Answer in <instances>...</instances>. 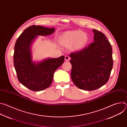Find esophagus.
Listing matches in <instances>:
<instances>
[{
	"mask_svg": "<svg viewBox=\"0 0 127 127\" xmlns=\"http://www.w3.org/2000/svg\"><path fill=\"white\" fill-rule=\"evenodd\" d=\"M70 59V58L69 56H67V55H66V56H65V61H69Z\"/></svg>",
	"mask_w": 127,
	"mask_h": 127,
	"instance_id": "34e87169",
	"label": "esophagus"
}]
</instances>
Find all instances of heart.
Wrapping results in <instances>:
<instances>
[{
  "label": "heart",
  "mask_w": 127,
  "mask_h": 127,
  "mask_svg": "<svg viewBox=\"0 0 127 127\" xmlns=\"http://www.w3.org/2000/svg\"><path fill=\"white\" fill-rule=\"evenodd\" d=\"M89 38L87 34L81 30L67 32L60 38L61 43L65 46L73 45L75 50H80L84 48L87 44Z\"/></svg>",
  "instance_id": "1"
}]
</instances>
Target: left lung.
Masks as SVG:
<instances>
[{"label": "left lung", "mask_w": 127, "mask_h": 127, "mask_svg": "<svg viewBox=\"0 0 127 127\" xmlns=\"http://www.w3.org/2000/svg\"><path fill=\"white\" fill-rule=\"evenodd\" d=\"M94 42L70 54L71 77L79 88L92 91L105 84L113 66L112 46L102 32L93 30Z\"/></svg>", "instance_id": "8db88e82"}]
</instances>
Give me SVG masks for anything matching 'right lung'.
<instances>
[{"instance_id": "1", "label": "right lung", "mask_w": 127, "mask_h": 127, "mask_svg": "<svg viewBox=\"0 0 127 127\" xmlns=\"http://www.w3.org/2000/svg\"><path fill=\"white\" fill-rule=\"evenodd\" d=\"M55 29L32 26L21 34L16 41L13 63L17 79L25 86L34 92L48 88L52 83L55 71L63 63L64 56L51 58L35 64L32 60L31 45L37 35H47Z\"/></svg>"}]
</instances>
